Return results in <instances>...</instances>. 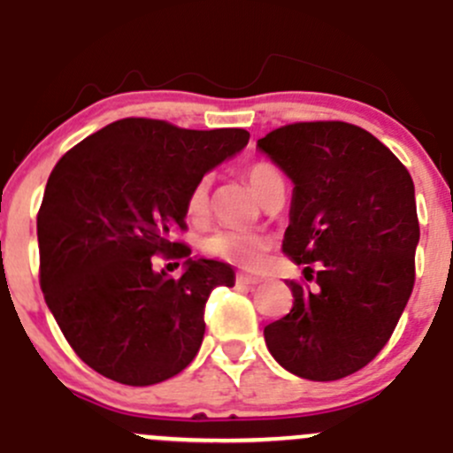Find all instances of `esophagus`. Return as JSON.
I'll return each instance as SVG.
<instances>
[{"label":"esophagus","instance_id":"34e87169","mask_svg":"<svg viewBox=\"0 0 453 453\" xmlns=\"http://www.w3.org/2000/svg\"><path fill=\"white\" fill-rule=\"evenodd\" d=\"M236 283L258 285V283H261V279H258V276H250V274H236Z\"/></svg>","mask_w":453,"mask_h":453}]
</instances>
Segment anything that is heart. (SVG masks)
<instances>
[{"label":"heart","instance_id":"obj_1","mask_svg":"<svg viewBox=\"0 0 453 453\" xmlns=\"http://www.w3.org/2000/svg\"><path fill=\"white\" fill-rule=\"evenodd\" d=\"M245 179L252 186V190L261 196L267 183L274 177H279V170L267 161H252L243 170ZM210 208V177H201L192 186L186 199V214L190 221H203ZM203 252L219 261L232 263L243 270H254L265 261L270 252V239L263 236L261 232L252 230H217L203 241Z\"/></svg>","mask_w":453,"mask_h":453}]
</instances>
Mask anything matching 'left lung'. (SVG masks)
Returning a JSON list of instances; mask_svg holds the SVG:
<instances>
[{
    "mask_svg": "<svg viewBox=\"0 0 453 453\" xmlns=\"http://www.w3.org/2000/svg\"><path fill=\"white\" fill-rule=\"evenodd\" d=\"M258 148L294 181L283 252L314 280H289L294 305L263 329L267 349L301 379H345L379 357L414 289V181L345 121L280 126Z\"/></svg>",
    "mask_w": 453,
    "mask_h": 453,
    "instance_id": "obj_1",
    "label": "left lung"
}]
</instances>
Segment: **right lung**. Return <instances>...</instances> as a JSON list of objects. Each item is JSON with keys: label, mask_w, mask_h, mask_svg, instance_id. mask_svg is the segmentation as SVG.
I'll use <instances>...</instances> for the list:
<instances>
[{"label": "right lung", "mask_w": 453, "mask_h": 453, "mask_svg": "<svg viewBox=\"0 0 453 453\" xmlns=\"http://www.w3.org/2000/svg\"><path fill=\"white\" fill-rule=\"evenodd\" d=\"M243 128L188 130L128 117L70 148L37 212L39 283L79 358L110 380L146 388L186 370L203 341V310L227 263L190 258L186 199L210 168L248 143ZM152 256L188 257L181 277ZM179 265V263H177Z\"/></svg>", "instance_id": "add662e5"}]
</instances>
